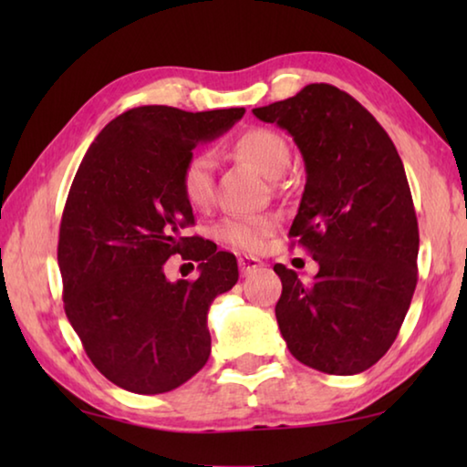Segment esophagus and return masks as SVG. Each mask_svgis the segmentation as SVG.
I'll return each instance as SVG.
<instances>
[{"label":"esophagus","instance_id":"34e87169","mask_svg":"<svg viewBox=\"0 0 467 467\" xmlns=\"http://www.w3.org/2000/svg\"><path fill=\"white\" fill-rule=\"evenodd\" d=\"M239 267H241V274L243 275H249L257 270V267H262V262L255 257H239Z\"/></svg>","mask_w":467,"mask_h":467}]
</instances>
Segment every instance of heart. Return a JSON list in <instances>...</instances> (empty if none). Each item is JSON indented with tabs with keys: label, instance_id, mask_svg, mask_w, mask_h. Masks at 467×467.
I'll return each mask as SVG.
<instances>
[{
	"label": "heart",
	"instance_id": "obj_1",
	"mask_svg": "<svg viewBox=\"0 0 467 467\" xmlns=\"http://www.w3.org/2000/svg\"><path fill=\"white\" fill-rule=\"evenodd\" d=\"M234 152L249 161L265 177H278L288 164V146L280 133L265 128L244 130L234 140ZM181 187L187 202L195 208H203L214 195V161L208 152H197L189 156L183 172H181ZM274 223L265 216H231L220 224L218 233L223 239L241 251H259L264 247L267 234L272 233Z\"/></svg>",
	"mask_w": 467,
	"mask_h": 467
}]
</instances>
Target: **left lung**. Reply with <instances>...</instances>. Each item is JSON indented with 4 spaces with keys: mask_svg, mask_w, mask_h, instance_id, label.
<instances>
[{
    "mask_svg": "<svg viewBox=\"0 0 467 467\" xmlns=\"http://www.w3.org/2000/svg\"><path fill=\"white\" fill-rule=\"evenodd\" d=\"M286 130L306 183L290 236L311 253V284L275 264V319L292 357L327 375H357L389 350L418 282V220L391 138L350 94L309 84L253 109Z\"/></svg>",
    "mask_w": 467,
    "mask_h": 467,
    "instance_id": "obj_1",
    "label": "left lung"
}]
</instances>
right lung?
I'll return each mask as SVG.
<instances>
[{
	"label": "right lung",
	"instance_id": "obj_1",
	"mask_svg": "<svg viewBox=\"0 0 467 467\" xmlns=\"http://www.w3.org/2000/svg\"><path fill=\"white\" fill-rule=\"evenodd\" d=\"M244 109L187 113L148 105L102 130L78 169L59 226L63 309L92 365L141 395L175 389L210 358L212 300L239 280L233 253L187 236L181 187L200 141L223 136ZM200 261L195 281L171 283L166 259Z\"/></svg>",
	"mask_w": 467,
	"mask_h": 467
}]
</instances>
